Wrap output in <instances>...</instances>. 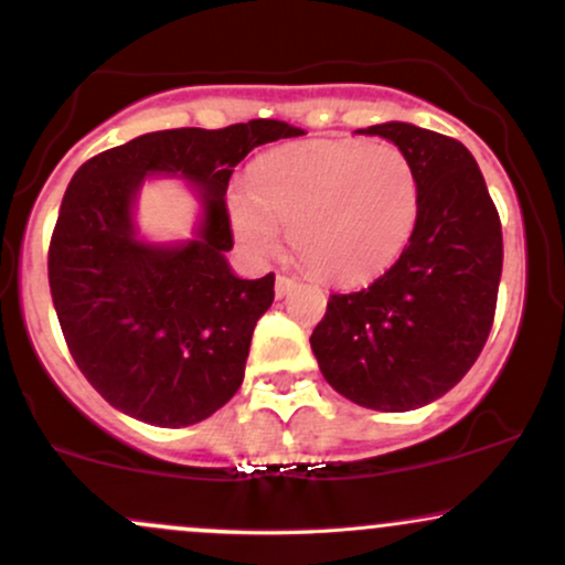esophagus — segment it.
Here are the masks:
<instances>
[{"mask_svg": "<svg viewBox=\"0 0 565 565\" xmlns=\"http://www.w3.org/2000/svg\"><path fill=\"white\" fill-rule=\"evenodd\" d=\"M295 287H297L295 278H289V276H284V274L276 276V297H287Z\"/></svg>", "mask_w": 565, "mask_h": 565, "instance_id": "1", "label": "esophagus"}]
</instances>
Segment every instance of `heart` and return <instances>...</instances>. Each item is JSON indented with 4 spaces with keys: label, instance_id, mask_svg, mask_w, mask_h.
Returning a JSON list of instances; mask_svg holds the SVG:
<instances>
[{
    "label": "heart",
    "instance_id": "obj_1",
    "mask_svg": "<svg viewBox=\"0 0 565 565\" xmlns=\"http://www.w3.org/2000/svg\"><path fill=\"white\" fill-rule=\"evenodd\" d=\"M249 196L233 199L236 236L255 255L281 242L310 274L366 284L398 260L419 215L412 159L391 142L310 140L276 148L249 167Z\"/></svg>",
    "mask_w": 565,
    "mask_h": 565
}]
</instances>
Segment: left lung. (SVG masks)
<instances>
[{
    "instance_id": "1",
    "label": "left lung",
    "mask_w": 565,
    "mask_h": 565,
    "mask_svg": "<svg viewBox=\"0 0 565 565\" xmlns=\"http://www.w3.org/2000/svg\"><path fill=\"white\" fill-rule=\"evenodd\" d=\"M412 159L419 215L406 249L366 289L329 295L310 334L323 380L353 404L408 412L449 393L489 340L502 276V223L476 159L449 135L387 121Z\"/></svg>"
}]
</instances>
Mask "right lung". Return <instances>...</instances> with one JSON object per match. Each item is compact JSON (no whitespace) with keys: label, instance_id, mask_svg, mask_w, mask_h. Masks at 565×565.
I'll return each mask as SVG.
<instances>
[{"label":"right lung","instance_id":"obj_1","mask_svg":"<svg viewBox=\"0 0 565 565\" xmlns=\"http://www.w3.org/2000/svg\"><path fill=\"white\" fill-rule=\"evenodd\" d=\"M300 127L252 119L225 129H161L108 148L76 170L50 238V295L79 372L108 404L159 427L201 423L242 387L274 274H231L225 191L252 148ZM202 188L200 236L180 247L134 238L131 201L146 173Z\"/></svg>","mask_w":565,"mask_h":565}]
</instances>
